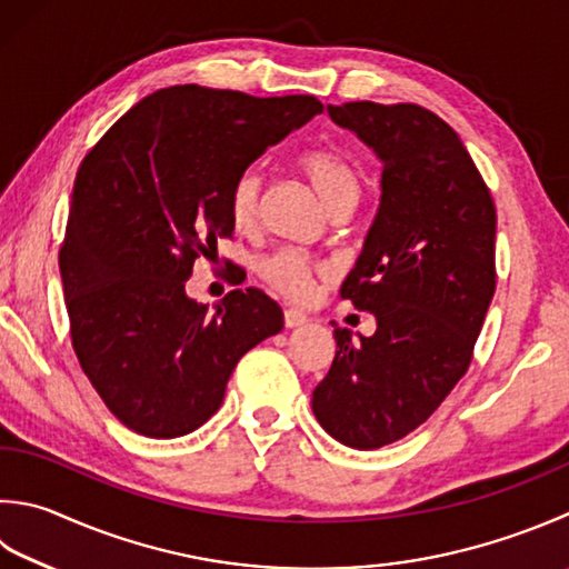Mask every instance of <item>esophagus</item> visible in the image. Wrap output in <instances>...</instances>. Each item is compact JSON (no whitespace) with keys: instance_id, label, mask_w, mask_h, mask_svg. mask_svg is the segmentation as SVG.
<instances>
[{"instance_id":"esophagus-1","label":"esophagus","mask_w":569,"mask_h":569,"mask_svg":"<svg viewBox=\"0 0 569 569\" xmlns=\"http://www.w3.org/2000/svg\"><path fill=\"white\" fill-rule=\"evenodd\" d=\"M307 315L299 312V309H284V327L287 329H295V327H302L307 325Z\"/></svg>"}]
</instances>
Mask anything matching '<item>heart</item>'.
<instances>
[{
    "label": "heart",
    "instance_id": "b5f03b06",
    "mask_svg": "<svg viewBox=\"0 0 569 569\" xmlns=\"http://www.w3.org/2000/svg\"><path fill=\"white\" fill-rule=\"evenodd\" d=\"M297 166L309 178V183L315 186L319 198L327 202L329 210L357 202L361 190L359 173L351 160L345 153H339L337 148H315V151H307L299 156ZM260 206L262 178L254 168L242 170L232 180L228 196V208L234 228H254L257 220H260ZM257 274L262 277L267 287L289 299V302L305 305L315 297V289L321 277L329 274V264L297 250H277L260 260Z\"/></svg>",
    "mask_w": 569,
    "mask_h": 569
}]
</instances>
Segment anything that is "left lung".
I'll list each match as a JSON object with an SVG mask.
<instances>
[{
	"label": "left lung",
	"mask_w": 569,
	"mask_h": 569,
	"mask_svg": "<svg viewBox=\"0 0 569 569\" xmlns=\"http://www.w3.org/2000/svg\"><path fill=\"white\" fill-rule=\"evenodd\" d=\"M383 163L381 202L341 297L377 317L371 337L335 329L312 393L321 428L359 451L431 416L473 359L496 292V206L443 118L416 103L327 106Z\"/></svg>",
	"instance_id": "1"
}]
</instances>
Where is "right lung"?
Returning a JSON list of instances; mask_svg holds the SVG:
<instances>
[{
  "instance_id": "obj_1",
  "label": "right lung",
  "mask_w": 569,
  "mask_h": 569,
  "mask_svg": "<svg viewBox=\"0 0 569 569\" xmlns=\"http://www.w3.org/2000/svg\"><path fill=\"white\" fill-rule=\"evenodd\" d=\"M321 109L315 96L170 86L86 153L59 270L81 369L131 431H196L220 409L242 353L282 331V309L262 289H232L208 312L186 282L234 230L232 180Z\"/></svg>"
}]
</instances>
